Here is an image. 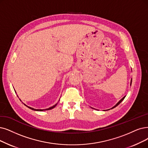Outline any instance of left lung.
Returning <instances> with one entry per match:
<instances>
[{
  "instance_id": "8db88e82",
  "label": "left lung",
  "mask_w": 148,
  "mask_h": 148,
  "mask_svg": "<svg viewBox=\"0 0 148 148\" xmlns=\"http://www.w3.org/2000/svg\"><path fill=\"white\" fill-rule=\"evenodd\" d=\"M131 84H132V79H131ZM125 97H126V96H125V97H123V98H122V99H120V101H119V102H118V103H116V105H115V106H114V107H113V108H111V109H114V108H115V107H116V106H118V105H119V104H120V103H121V101H123V99H125Z\"/></svg>"
}]
</instances>
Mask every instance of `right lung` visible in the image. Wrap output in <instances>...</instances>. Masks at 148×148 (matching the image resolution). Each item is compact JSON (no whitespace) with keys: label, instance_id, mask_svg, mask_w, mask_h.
<instances>
[{"label":"right lung","instance_id":"add662e5","mask_svg":"<svg viewBox=\"0 0 148 148\" xmlns=\"http://www.w3.org/2000/svg\"><path fill=\"white\" fill-rule=\"evenodd\" d=\"M24 105L25 106H26L27 108H28L29 109H32V110H36V111H43V110H50V109H53L55 106L57 105V104H56L55 105H54V106H51V107H50V108H48V109H34V108H30V107H29V106H27V105H25V104H24Z\"/></svg>","mask_w":148,"mask_h":148}]
</instances>
